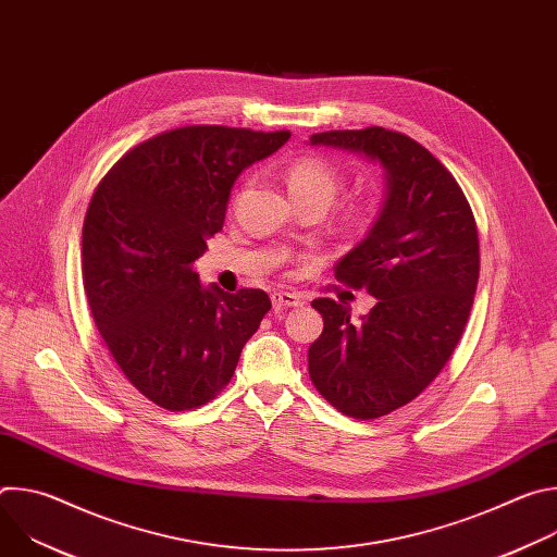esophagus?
<instances>
[{
	"label": "esophagus",
	"instance_id": "obj_1",
	"mask_svg": "<svg viewBox=\"0 0 557 557\" xmlns=\"http://www.w3.org/2000/svg\"><path fill=\"white\" fill-rule=\"evenodd\" d=\"M271 301H273L275 308H295V306L301 304L299 295L288 293V290H275V293L271 295Z\"/></svg>",
	"mask_w": 557,
	"mask_h": 557
}]
</instances>
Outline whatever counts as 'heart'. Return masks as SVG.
<instances>
[{
  "mask_svg": "<svg viewBox=\"0 0 557 557\" xmlns=\"http://www.w3.org/2000/svg\"><path fill=\"white\" fill-rule=\"evenodd\" d=\"M284 183L293 200H314L329 209V205L337 198V194L344 187V176L335 165L324 161V158L306 156L286 170ZM363 220L366 218L361 211L350 215L352 226L363 224Z\"/></svg>",
  "mask_w": 557,
  "mask_h": 557,
  "instance_id": "b5f03b06",
  "label": "heart"
}]
</instances>
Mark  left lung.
<instances>
[{"mask_svg": "<svg viewBox=\"0 0 557 557\" xmlns=\"http://www.w3.org/2000/svg\"><path fill=\"white\" fill-rule=\"evenodd\" d=\"M308 143L383 168L379 215L335 264L339 282L366 288L376 304L352 322L348 306L314 299L324 333L308 348L324 399L346 417L379 419L410 404L451 357L479 284V231L454 176L410 136L366 127Z\"/></svg>", "mask_w": 557, "mask_h": 557, "instance_id": "1", "label": "left lung"}]
</instances>
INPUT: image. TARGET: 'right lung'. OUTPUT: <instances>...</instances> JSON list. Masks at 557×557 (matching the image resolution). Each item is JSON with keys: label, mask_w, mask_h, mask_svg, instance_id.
I'll use <instances>...</instances> for the list:
<instances>
[{"label": "right lung", "mask_w": 557, "mask_h": 557, "mask_svg": "<svg viewBox=\"0 0 557 557\" xmlns=\"http://www.w3.org/2000/svg\"><path fill=\"white\" fill-rule=\"evenodd\" d=\"M290 132L191 125L153 136L99 183L84 222V286L129 383L172 412L231 381L271 308L264 290L202 286L194 262L222 228L231 187Z\"/></svg>", "instance_id": "1"}]
</instances>
